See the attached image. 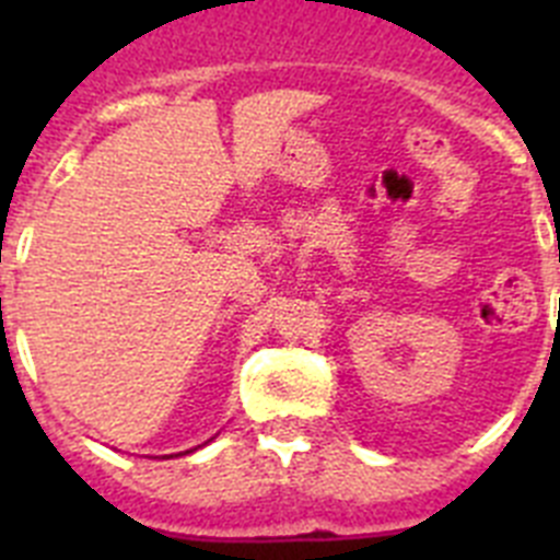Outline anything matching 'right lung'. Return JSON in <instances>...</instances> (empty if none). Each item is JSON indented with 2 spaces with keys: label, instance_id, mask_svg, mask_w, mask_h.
I'll return each instance as SVG.
<instances>
[{
  "label": "right lung",
  "instance_id": "1",
  "mask_svg": "<svg viewBox=\"0 0 560 560\" xmlns=\"http://www.w3.org/2000/svg\"><path fill=\"white\" fill-rule=\"evenodd\" d=\"M212 440V438H210ZM210 440H207V443H210ZM190 452H196V448H190ZM190 452H182V454H190ZM171 457H173V454H171Z\"/></svg>",
  "mask_w": 560,
  "mask_h": 560
}]
</instances>
